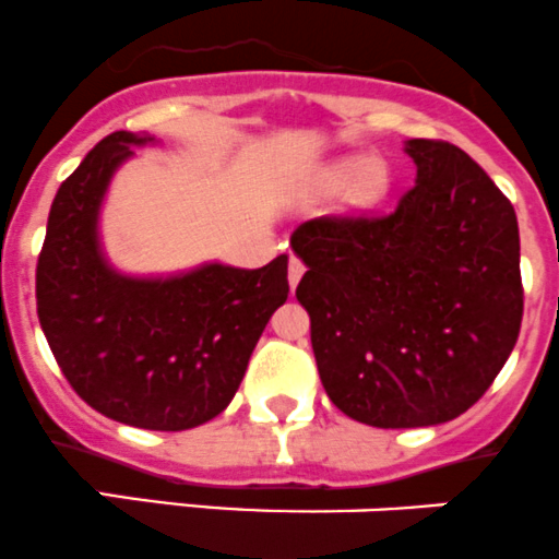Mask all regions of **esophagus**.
<instances>
[{
    "mask_svg": "<svg viewBox=\"0 0 559 559\" xmlns=\"http://www.w3.org/2000/svg\"><path fill=\"white\" fill-rule=\"evenodd\" d=\"M302 273H306V264H302L297 257H292L289 259V286H292V289H295V286L300 284Z\"/></svg>",
    "mask_w": 559,
    "mask_h": 559,
    "instance_id": "esophagus-1",
    "label": "esophagus"
}]
</instances>
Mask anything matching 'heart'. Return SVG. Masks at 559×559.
I'll list each match as a JSON object with an SVG mask.
<instances>
[{
	"instance_id": "heart-1",
	"label": "heart",
	"mask_w": 559,
	"mask_h": 559,
	"mask_svg": "<svg viewBox=\"0 0 559 559\" xmlns=\"http://www.w3.org/2000/svg\"><path fill=\"white\" fill-rule=\"evenodd\" d=\"M393 188V171L384 160L371 158H346L335 166L322 171L319 177V191L322 193H341L346 191V204L357 213L373 210L388 199Z\"/></svg>"
}]
</instances>
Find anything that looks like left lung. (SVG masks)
Wrapping results in <instances>:
<instances>
[{
	"mask_svg": "<svg viewBox=\"0 0 559 559\" xmlns=\"http://www.w3.org/2000/svg\"><path fill=\"white\" fill-rule=\"evenodd\" d=\"M415 188L390 215L292 235L297 300L330 401L377 429L448 424L489 390L524 311L513 204L464 150L409 139Z\"/></svg>",
	"mask_w": 559,
	"mask_h": 559,
	"instance_id": "obj_1",
	"label": "left lung"
}]
</instances>
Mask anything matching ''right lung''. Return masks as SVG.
Masks as SVG:
<instances>
[{"label": "right lung", "mask_w": 559, "mask_h": 559, "mask_svg": "<svg viewBox=\"0 0 559 559\" xmlns=\"http://www.w3.org/2000/svg\"><path fill=\"white\" fill-rule=\"evenodd\" d=\"M150 142L117 130L59 186L37 259V317L92 409L135 429L186 431L235 399L259 335L289 295V257L158 278L114 270L100 248V204L114 171Z\"/></svg>", "instance_id": "right-lung-1"}]
</instances>
